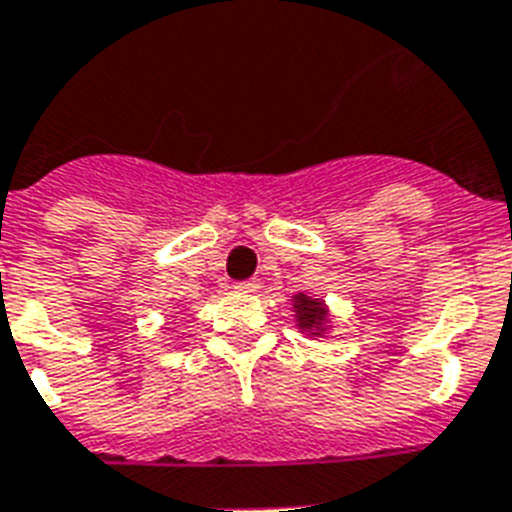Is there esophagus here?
<instances>
[{"label":"esophagus","mask_w":512,"mask_h":512,"mask_svg":"<svg viewBox=\"0 0 512 512\" xmlns=\"http://www.w3.org/2000/svg\"><path fill=\"white\" fill-rule=\"evenodd\" d=\"M234 289L239 294H252V292H257V289H260V281H257V278H247V281H236Z\"/></svg>","instance_id":"esophagus-1"}]
</instances>
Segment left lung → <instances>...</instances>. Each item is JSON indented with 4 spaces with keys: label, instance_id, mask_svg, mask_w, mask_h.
I'll use <instances>...</instances> for the list:
<instances>
[{
    "label": "left lung",
    "instance_id": "1",
    "mask_svg": "<svg viewBox=\"0 0 512 512\" xmlns=\"http://www.w3.org/2000/svg\"><path fill=\"white\" fill-rule=\"evenodd\" d=\"M294 313H297V326L310 336H323L328 321V310L321 299L297 294L294 297Z\"/></svg>",
    "mask_w": 512,
    "mask_h": 512
}]
</instances>
